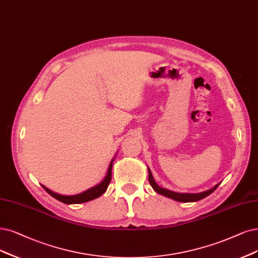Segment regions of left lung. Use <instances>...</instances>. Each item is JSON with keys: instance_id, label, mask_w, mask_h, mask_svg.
I'll return each instance as SVG.
<instances>
[{"instance_id": "8db88e82", "label": "left lung", "mask_w": 258, "mask_h": 258, "mask_svg": "<svg viewBox=\"0 0 258 258\" xmlns=\"http://www.w3.org/2000/svg\"><path fill=\"white\" fill-rule=\"evenodd\" d=\"M148 170H149V182H150L152 188H153L157 194H159L161 196H165V197L170 198L172 200H175V201H177V202H196V201H199V200H202V199L206 198L207 196L213 194L215 190L217 189V187L219 186V184H218L214 188L206 190V191H204V192H200V194H178V192L171 191V190H168L166 188L159 187L156 184L153 175H152L151 170L149 168H148Z\"/></svg>"}]
</instances>
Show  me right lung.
<instances>
[{
	"label": "right lung",
	"mask_w": 258,
	"mask_h": 258,
	"mask_svg": "<svg viewBox=\"0 0 258 258\" xmlns=\"http://www.w3.org/2000/svg\"><path fill=\"white\" fill-rule=\"evenodd\" d=\"M112 163H113V159L110 161L108 170H107V174L105 176V178L102 180V182L94 186L88 190H86V191L79 194V195H75V196H62V195H58L56 192H53L52 190H50L49 188H46L45 186L41 185L43 187V189L45 191L51 195L53 198H55L56 200H58V201L64 203V204H80V203H85V202H88L91 201V200L97 199L99 197H101L105 191H106V189L110 183L111 180V169H112Z\"/></svg>",
	"instance_id": "add662e5"
}]
</instances>
